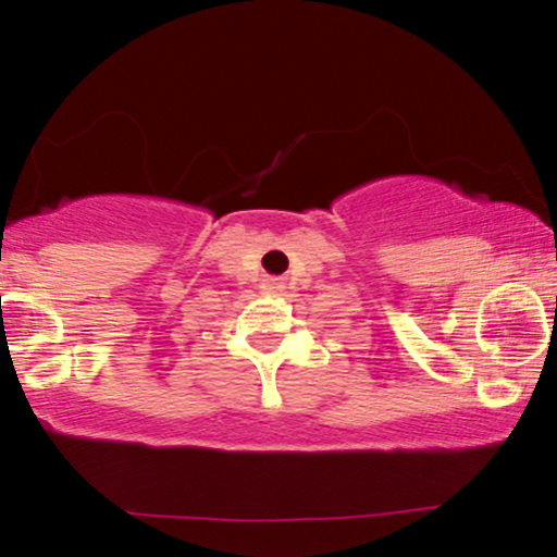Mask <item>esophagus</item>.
I'll use <instances>...</instances> for the list:
<instances>
[{
	"mask_svg": "<svg viewBox=\"0 0 557 557\" xmlns=\"http://www.w3.org/2000/svg\"><path fill=\"white\" fill-rule=\"evenodd\" d=\"M263 288H269V292H276V288H278V281H265Z\"/></svg>",
	"mask_w": 557,
	"mask_h": 557,
	"instance_id": "esophagus-1",
	"label": "esophagus"
}]
</instances>
